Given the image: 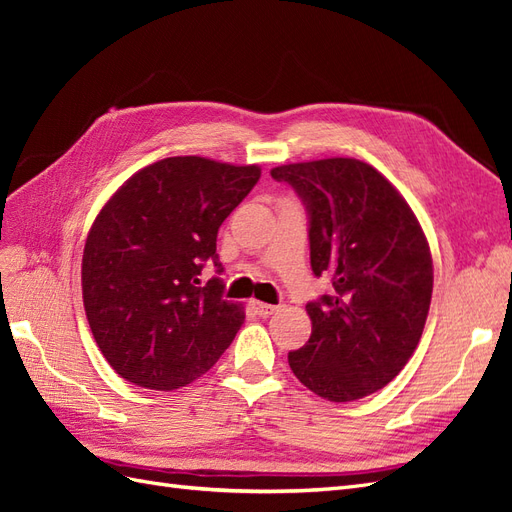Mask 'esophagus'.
Returning <instances> with one entry per match:
<instances>
[{
	"mask_svg": "<svg viewBox=\"0 0 512 512\" xmlns=\"http://www.w3.org/2000/svg\"><path fill=\"white\" fill-rule=\"evenodd\" d=\"M252 309L260 316V318H269L271 314H275V305L269 303H262V301H252Z\"/></svg>",
	"mask_w": 512,
	"mask_h": 512,
	"instance_id": "esophagus-1",
	"label": "esophagus"
}]
</instances>
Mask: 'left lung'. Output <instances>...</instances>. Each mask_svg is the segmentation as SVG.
Here are the masks:
<instances>
[{
    "mask_svg": "<svg viewBox=\"0 0 512 512\" xmlns=\"http://www.w3.org/2000/svg\"><path fill=\"white\" fill-rule=\"evenodd\" d=\"M309 215V260L333 294L307 303L312 335L288 352L292 374L329 401H354L389 384L423 335L433 290L425 232L393 185L354 158L271 170Z\"/></svg>",
    "mask_w": 512,
    "mask_h": 512,
    "instance_id": "8db88e82",
    "label": "left lung"
}]
</instances>
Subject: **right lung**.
Masks as SVG:
<instances>
[{
  "label": "right lung",
  "instance_id": "obj_1",
  "mask_svg": "<svg viewBox=\"0 0 512 512\" xmlns=\"http://www.w3.org/2000/svg\"><path fill=\"white\" fill-rule=\"evenodd\" d=\"M260 179V168L177 156L138 170L108 198L83 252V303L104 359L121 378L173 391L209 371L245 320L200 284L218 230Z\"/></svg>",
  "mask_w": 512,
  "mask_h": 512
}]
</instances>
